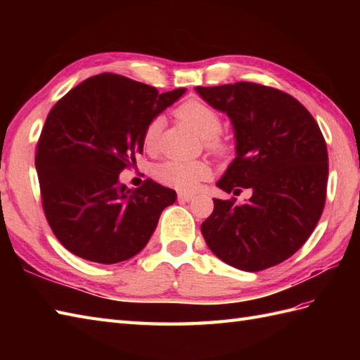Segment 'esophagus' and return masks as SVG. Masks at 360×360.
<instances>
[{
	"instance_id": "34e87169",
	"label": "esophagus",
	"mask_w": 360,
	"mask_h": 360,
	"mask_svg": "<svg viewBox=\"0 0 360 360\" xmlns=\"http://www.w3.org/2000/svg\"><path fill=\"white\" fill-rule=\"evenodd\" d=\"M193 198H195L193 195L186 193V192H179V193H178V200H179V201H182V202H188V201H192Z\"/></svg>"
}]
</instances>
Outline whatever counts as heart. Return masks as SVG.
Segmentation results:
<instances>
[{
    "instance_id": "1",
    "label": "heart",
    "mask_w": 360,
    "mask_h": 360,
    "mask_svg": "<svg viewBox=\"0 0 360 360\" xmlns=\"http://www.w3.org/2000/svg\"><path fill=\"white\" fill-rule=\"evenodd\" d=\"M174 116L204 139L205 148L209 151L215 153V155H223L227 150L226 141L219 136L221 128H223V119H221L219 112L207 103L192 98V101L179 105L174 110ZM160 127H162V120L159 117L151 119L145 127L142 136L145 148H156ZM153 174L165 186L184 190V192H193L200 187L202 181L212 178V168L202 160L167 159L155 167Z\"/></svg>"
}]
</instances>
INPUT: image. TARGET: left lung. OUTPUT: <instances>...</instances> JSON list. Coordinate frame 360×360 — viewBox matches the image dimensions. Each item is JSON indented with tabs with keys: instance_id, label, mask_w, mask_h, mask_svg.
<instances>
[{
	"instance_id": "left-lung-1",
	"label": "left lung",
	"mask_w": 360,
	"mask_h": 360,
	"mask_svg": "<svg viewBox=\"0 0 360 360\" xmlns=\"http://www.w3.org/2000/svg\"><path fill=\"white\" fill-rule=\"evenodd\" d=\"M196 93L232 120L236 158L218 187L244 204L213 200L201 224L210 250L236 269L258 272L280 264L314 231L326 200L328 151L317 122L286 93L250 82L196 86Z\"/></svg>"
}]
</instances>
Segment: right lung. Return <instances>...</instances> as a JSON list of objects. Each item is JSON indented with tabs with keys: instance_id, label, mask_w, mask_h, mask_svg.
Wrapping results in <instances>:
<instances>
[{
	"instance_id": "add662e5",
	"label": "right lung",
	"mask_w": 360,
	"mask_h": 360,
	"mask_svg": "<svg viewBox=\"0 0 360 360\" xmlns=\"http://www.w3.org/2000/svg\"><path fill=\"white\" fill-rule=\"evenodd\" d=\"M186 93L103 72L72 88L52 106L37 143L35 167L46 219L74 255L125 262L147 246L172 188L147 179L119 184L122 170L143 151V129Z\"/></svg>"
}]
</instances>
